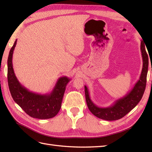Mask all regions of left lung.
<instances>
[{
    "mask_svg": "<svg viewBox=\"0 0 152 152\" xmlns=\"http://www.w3.org/2000/svg\"><path fill=\"white\" fill-rule=\"evenodd\" d=\"M144 42L141 41L140 51L142 57L143 65L140 78L135 83L130 92L124 97L116 100L108 107H99L95 104L90 98L88 89L85 86V95L88 107L92 114L100 119L107 121L118 120L128 114L140 102L146 86V78L148 69V56L146 51Z\"/></svg>",
    "mask_w": 152,
    "mask_h": 152,
    "instance_id": "8db88e82",
    "label": "left lung"
}]
</instances>
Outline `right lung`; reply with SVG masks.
Segmentation results:
<instances>
[{
	"label": "right lung",
	"instance_id": "add662e5",
	"mask_svg": "<svg viewBox=\"0 0 152 152\" xmlns=\"http://www.w3.org/2000/svg\"><path fill=\"white\" fill-rule=\"evenodd\" d=\"M16 43L17 40L8 58V82L13 99L32 118L45 119L55 117L60 110L66 86L70 79L66 76L61 77L50 94H38L28 91L18 81L13 69L12 56Z\"/></svg>",
	"mask_w": 152,
	"mask_h": 152
}]
</instances>
